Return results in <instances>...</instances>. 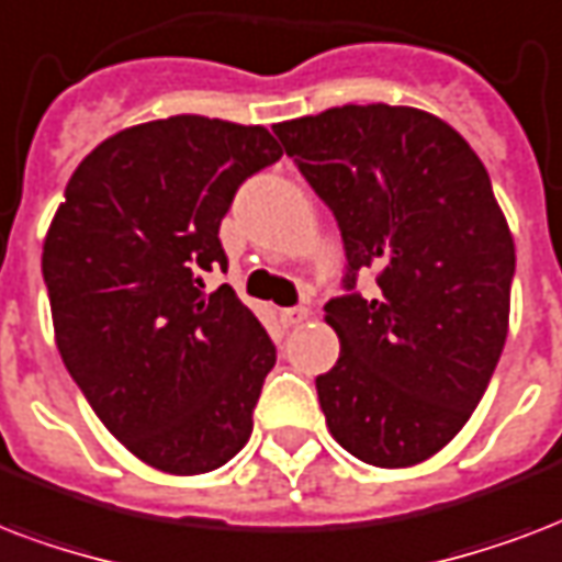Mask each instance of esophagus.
<instances>
[{"instance_id":"34e87169","label":"esophagus","mask_w":562,"mask_h":562,"mask_svg":"<svg viewBox=\"0 0 562 562\" xmlns=\"http://www.w3.org/2000/svg\"><path fill=\"white\" fill-rule=\"evenodd\" d=\"M278 316H281V322H284L286 328H295V325H302L311 313H307V307H284Z\"/></svg>"}]
</instances>
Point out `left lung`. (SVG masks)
Returning a JSON list of instances; mask_svg holds the SVG:
<instances>
[{"mask_svg":"<svg viewBox=\"0 0 562 562\" xmlns=\"http://www.w3.org/2000/svg\"><path fill=\"white\" fill-rule=\"evenodd\" d=\"M340 225L372 295L325 304L337 367L316 378L330 437L381 469L416 467L484 398L510 325L516 246L472 146L407 104H342L272 125Z\"/></svg>","mask_w":562,"mask_h":562,"instance_id":"8db88e82","label":"left lung"}]
</instances>
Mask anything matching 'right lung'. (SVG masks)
<instances>
[{
    "label": "right lung",
    "mask_w": 562,
    "mask_h": 562,
    "mask_svg": "<svg viewBox=\"0 0 562 562\" xmlns=\"http://www.w3.org/2000/svg\"><path fill=\"white\" fill-rule=\"evenodd\" d=\"M281 155L263 125H132L78 164L43 240L64 367L104 428L169 475L225 467L251 437L276 346L202 276L228 267L220 222L237 187Z\"/></svg>",
    "instance_id": "add662e5"
}]
</instances>
